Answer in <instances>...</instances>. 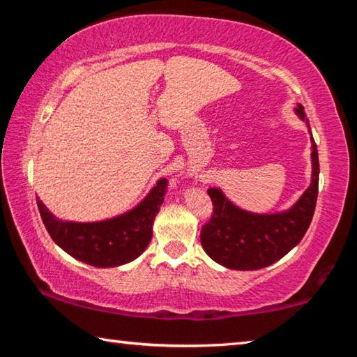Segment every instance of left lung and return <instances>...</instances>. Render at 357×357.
Listing matches in <instances>:
<instances>
[{
	"label": "left lung",
	"instance_id": "1",
	"mask_svg": "<svg viewBox=\"0 0 357 357\" xmlns=\"http://www.w3.org/2000/svg\"><path fill=\"white\" fill-rule=\"evenodd\" d=\"M296 113L305 119L304 107ZM312 135V132H310ZM312 184L294 206L280 214H250L233 206L219 189H208L213 215L202 227V245L222 266L236 271H255L275 263L301 243L310 227L318 198L319 162L317 143L312 137Z\"/></svg>",
	"mask_w": 357,
	"mask_h": 357
}]
</instances>
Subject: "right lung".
I'll list each match as a JSON object with an SVG mask.
<instances>
[{
	"label": "right lung",
	"mask_w": 357,
	"mask_h": 357,
	"mask_svg": "<svg viewBox=\"0 0 357 357\" xmlns=\"http://www.w3.org/2000/svg\"><path fill=\"white\" fill-rule=\"evenodd\" d=\"M167 187L168 181L160 179L135 209L104 222H61L39 200L38 208L48 234L63 250L96 268H113L140 257L148 247L154 217L164 203Z\"/></svg>",
	"instance_id": "obj_1"
}]
</instances>
